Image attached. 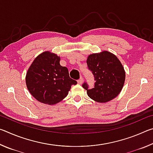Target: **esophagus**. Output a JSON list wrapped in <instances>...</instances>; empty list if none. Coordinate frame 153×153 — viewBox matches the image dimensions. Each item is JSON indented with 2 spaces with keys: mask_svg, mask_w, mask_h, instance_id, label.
Instances as JSON below:
<instances>
[{
  "mask_svg": "<svg viewBox=\"0 0 153 153\" xmlns=\"http://www.w3.org/2000/svg\"><path fill=\"white\" fill-rule=\"evenodd\" d=\"M77 83H78L79 84H82V83H83V77H80V78L77 80Z\"/></svg>",
  "mask_w": 153,
  "mask_h": 153,
  "instance_id": "esophagus-1",
  "label": "esophagus"
}]
</instances>
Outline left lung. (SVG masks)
Returning a JSON list of instances; mask_svg holds the SVG:
<instances>
[{
    "instance_id": "1",
    "label": "left lung",
    "mask_w": 153,
    "mask_h": 153,
    "mask_svg": "<svg viewBox=\"0 0 153 153\" xmlns=\"http://www.w3.org/2000/svg\"><path fill=\"white\" fill-rule=\"evenodd\" d=\"M86 63L96 81L92 89L88 88L87 83L83 84L88 96L95 101L103 103L117 97L125 82L126 72L117 56L108 51H102L90 55Z\"/></svg>"
}]
</instances>
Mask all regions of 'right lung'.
Returning a JSON list of instances; mask_svg holds the SVG:
<instances>
[{
	"instance_id": "right-lung-1",
	"label": "right lung",
	"mask_w": 153,
	"mask_h": 153,
	"mask_svg": "<svg viewBox=\"0 0 153 153\" xmlns=\"http://www.w3.org/2000/svg\"><path fill=\"white\" fill-rule=\"evenodd\" d=\"M60 56L49 51L38 55L28 69L25 82L33 97L44 104L52 105L68 94L76 80L70 78L68 69L60 65Z\"/></svg>"
}]
</instances>
